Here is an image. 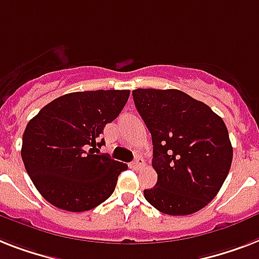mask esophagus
Instances as JSON below:
<instances>
[{"mask_svg":"<svg viewBox=\"0 0 259 259\" xmlns=\"http://www.w3.org/2000/svg\"><path fill=\"white\" fill-rule=\"evenodd\" d=\"M144 165H145V161L141 158V157L136 158V161L132 162V167H133V169H140V167H142Z\"/></svg>","mask_w":259,"mask_h":259,"instance_id":"esophagus-1","label":"esophagus"}]
</instances>
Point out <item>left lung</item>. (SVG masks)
I'll use <instances>...</instances> for the list:
<instances>
[{
  "mask_svg": "<svg viewBox=\"0 0 259 259\" xmlns=\"http://www.w3.org/2000/svg\"><path fill=\"white\" fill-rule=\"evenodd\" d=\"M133 100L153 141L158 180L144 190L161 213L189 215L218 194L233 161L228 127L206 104L177 89H136Z\"/></svg>",
  "mask_w": 259,
  "mask_h": 259,
  "instance_id": "8db88e82",
  "label": "left lung"
}]
</instances>
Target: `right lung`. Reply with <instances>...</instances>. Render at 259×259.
I'll list each match as a JSON object with an SVG mask.
<instances>
[{
    "label": "right lung",
    "instance_id": "right-lung-1",
    "mask_svg": "<svg viewBox=\"0 0 259 259\" xmlns=\"http://www.w3.org/2000/svg\"><path fill=\"white\" fill-rule=\"evenodd\" d=\"M129 90L75 92L61 96L29 121L21 157L39 194L58 209L86 211L113 194L127 165L96 154L100 136L123 109Z\"/></svg>",
    "mask_w": 259,
    "mask_h": 259
}]
</instances>
